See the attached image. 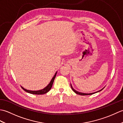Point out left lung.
Listing matches in <instances>:
<instances>
[{
  "instance_id": "8db88e82",
  "label": "left lung",
  "mask_w": 123,
  "mask_h": 123,
  "mask_svg": "<svg viewBox=\"0 0 123 123\" xmlns=\"http://www.w3.org/2000/svg\"><path fill=\"white\" fill-rule=\"evenodd\" d=\"M70 85H71V87L72 90L73 91H74V92L75 93H77V94H78V95H81V96H85V95H92V94H94V93H97V92H99V91H101L103 89H104V88H105V87H104L103 89H101V90H99V91H96V92H93V93H82V92H79V91H77V90H75V89H74V88L72 87V85H71V83H70Z\"/></svg>"
}]
</instances>
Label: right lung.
<instances>
[{
    "mask_svg": "<svg viewBox=\"0 0 123 123\" xmlns=\"http://www.w3.org/2000/svg\"><path fill=\"white\" fill-rule=\"evenodd\" d=\"M56 74H57V71L56 72L55 74H54V77L52 78V79H51V81H50V82L49 83V84L48 86H47L46 87H45L44 89H42V90H36V91H32V90H29L26 89H25L24 88H23V87H22V86H21V87L23 88V90L25 91L26 92H28V93H31V94H34V95H43V94H45L47 92H48L50 90V89L52 87V85H53L54 80L55 78V77H56Z\"/></svg>",
    "mask_w": 123,
    "mask_h": 123,
    "instance_id": "obj_1",
    "label": "right lung"
}]
</instances>
